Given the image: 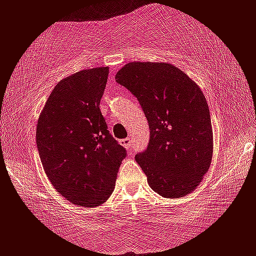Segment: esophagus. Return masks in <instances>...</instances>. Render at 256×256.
Listing matches in <instances>:
<instances>
[{"instance_id":"34e87169","label":"esophagus","mask_w":256,"mask_h":256,"mask_svg":"<svg viewBox=\"0 0 256 256\" xmlns=\"http://www.w3.org/2000/svg\"><path fill=\"white\" fill-rule=\"evenodd\" d=\"M121 144H122V146L124 147L127 150H132V146H133V141H132L130 138H123V140L121 141Z\"/></svg>"}]
</instances>
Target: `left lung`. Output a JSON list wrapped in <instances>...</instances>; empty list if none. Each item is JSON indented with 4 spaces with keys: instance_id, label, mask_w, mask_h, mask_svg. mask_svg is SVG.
<instances>
[{
    "instance_id": "1",
    "label": "left lung",
    "mask_w": 256,
    "mask_h": 256,
    "mask_svg": "<svg viewBox=\"0 0 256 256\" xmlns=\"http://www.w3.org/2000/svg\"><path fill=\"white\" fill-rule=\"evenodd\" d=\"M116 82L136 97L150 129L135 160L148 184L165 198H180L200 185L212 159V127L200 88L166 62H132Z\"/></svg>"
}]
</instances>
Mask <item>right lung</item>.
<instances>
[{
  "label": "right lung",
  "instance_id": "1",
  "mask_svg": "<svg viewBox=\"0 0 256 256\" xmlns=\"http://www.w3.org/2000/svg\"><path fill=\"white\" fill-rule=\"evenodd\" d=\"M108 74V68H94L62 80L38 120L36 146L47 178L80 206L108 200L126 156L100 110Z\"/></svg>",
  "mask_w": 256,
  "mask_h": 256
}]
</instances>
